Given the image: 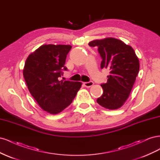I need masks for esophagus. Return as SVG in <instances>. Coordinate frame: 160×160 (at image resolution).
Wrapping results in <instances>:
<instances>
[{
    "instance_id": "esophagus-1",
    "label": "esophagus",
    "mask_w": 160,
    "mask_h": 160,
    "mask_svg": "<svg viewBox=\"0 0 160 160\" xmlns=\"http://www.w3.org/2000/svg\"><path fill=\"white\" fill-rule=\"evenodd\" d=\"M84 85L86 87V88H90V87L93 85V81H89V82H85L83 83Z\"/></svg>"
}]
</instances>
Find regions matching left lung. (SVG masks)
Segmentation results:
<instances>
[{"instance_id":"obj_1","label":"left lung","mask_w":160,"mask_h":160,"mask_svg":"<svg viewBox=\"0 0 160 160\" xmlns=\"http://www.w3.org/2000/svg\"><path fill=\"white\" fill-rule=\"evenodd\" d=\"M97 47L102 58L101 68L108 69V82L101 84L103 93L97 99L102 107L117 109L124 104L131 93L139 70V61L133 48L122 41L109 37L89 42Z\"/></svg>"}]
</instances>
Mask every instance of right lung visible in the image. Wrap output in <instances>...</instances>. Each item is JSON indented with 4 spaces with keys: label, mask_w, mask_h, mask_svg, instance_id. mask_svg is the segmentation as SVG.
<instances>
[{
    "label": "right lung",
    "mask_w": 160,
    "mask_h": 160,
    "mask_svg": "<svg viewBox=\"0 0 160 160\" xmlns=\"http://www.w3.org/2000/svg\"><path fill=\"white\" fill-rule=\"evenodd\" d=\"M71 45H43L27 57L23 76L28 91L40 107L57 114L72 103L82 83L59 81Z\"/></svg>",
    "instance_id": "add662e5"
}]
</instances>
